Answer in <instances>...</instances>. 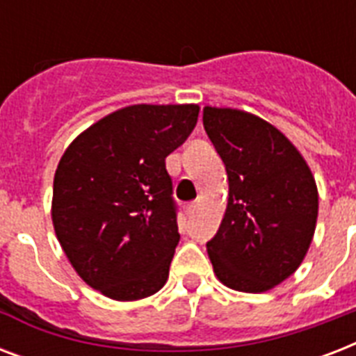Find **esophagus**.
I'll return each instance as SVG.
<instances>
[{
	"label": "esophagus",
	"mask_w": 356,
	"mask_h": 356,
	"mask_svg": "<svg viewBox=\"0 0 356 356\" xmlns=\"http://www.w3.org/2000/svg\"><path fill=\"white\" fill-rule=\"evenodd\" d=\"M195 207H197V203L192 201V203H186V205H184V211H186V214H194Z\"/></svg>",
	"instance_id": "esophagus-1"
}]
</instances>
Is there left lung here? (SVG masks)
I'll use <instances>...</instances> for the list:
<instances>
[{
    "label": "left lung",
    "instance_id": "1",
    "mask_svg": "<svg viewBox=\"0 0 356 356\" xmlns=\"http://www.w3.org/2000/svg\"><path fill=\"white\" fill-rule=\"evenodd\" d=\"M203 127L229 179L227 211L207 251L238 292L260 293L298 270L318 218V188L293 144L271 123L236 108H203Z\"/></svg>",
    "mask_w": 356,
    "mask_h": 356
}]
</instances>
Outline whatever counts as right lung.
<instances>
[{
	"label": "right lung",
	"mask_w": 356,
	"mask_h": 356,
	"mask_svg": "<svg viewBox=\"0 0 356 356\" xmlns=\"http://www.w3.org/2000/svg\"><path fill=\"white\" fill-rule=\"evenodd\" d=\"M197 105H133L108 114L64 151L51 218L83 281L116 301H136L168 281L179 243L166 156L188 138Z\"/></svg>",
	"instance_id": "right-lung-1"
}]
</instances>
